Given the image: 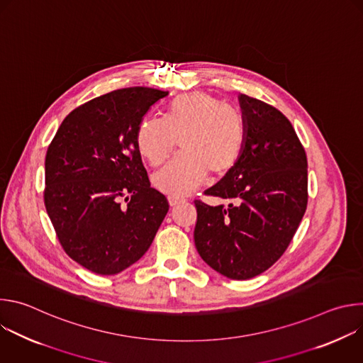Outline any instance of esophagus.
Listing matches in <instances>:
<instances>
[{
    "mask_svg": "<svg viewBox=\"0 0 363 363\" xmlns=\"http://www.w3.org/2000/svg\"><path fill=\"white\" fill-rule=\"evenodd\" d=\"M168 201H169V205H171V206H175V205H178V203L184 202L185 199H184V198H179V196H174V195H169V196H168Z\"/></svg>",
    "mask_w": 363,
    "mask_h": 363,
    "instance_id": "esophagus-1",
    "label": "esophagus"
}]
</instances>
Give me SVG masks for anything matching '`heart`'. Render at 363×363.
Here are the masks:
<instances>
[{
    "label": "heart",
    "instance_id": "obj_1",
    "mask_svg": "<svg viewBox=\"0 0 363 363\" xmlns=\"http://www.w3.org/2000/svg\"><path fill=\"white\" fill-rule=\"evenodd\" d=\"M245 136V121L235 108L210 93L192 91L172 99L164 119H142L135 139L152 167L164 164L179 140L182 153L153 175V185L182 196L198 188L210 171L217 177L228 174L241 158Z\"/></svg>",
    "mask_w": 363,
    "mask_h": 363
}]
</instances>
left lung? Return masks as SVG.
I'll list each match as a JSON object with an SVG mask.
<instances>
[{
	"label": "left lung",
	"instance_id": "1",
	"mask_svg": "<svg viewBox=\"0 0 363 363\" xmlns=\"http://www.w3.org/2000/svg\"><path fill=\"white\" fill-rule=\"evenodd\" d=\"M245 145L237 165L195 199L194 240L202 260L233 280L270 269L289 247L307 206V158L290 121L267 103L240 94Z\"/></svg>",
	"mask_w": 363,
	"mask_h": 363
}]
</instances>
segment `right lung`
I'll return each instance as SVG.
<instances>
[{"label":"right lung","instance_id":"add662e5","mask_svg":"<svg viewBox=\"0 0 363 363\" xmlns=\"http://www.w3.org/2000/svg\"><path fill=\"white\" fill-rule=\"evenodd\" d=\"M168 91L113 90L76 108L45 155L44 205L57 238L76 263L112 276L147 251L169 203L150 186L136 129Z\"/></svg>","mask_w":363,"mask_h":363}]
</instances>
